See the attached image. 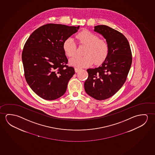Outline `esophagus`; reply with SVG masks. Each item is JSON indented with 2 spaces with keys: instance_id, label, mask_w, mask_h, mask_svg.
Returning a JSON list of instances; mask_svg holds the SVG:
<instances>
[{
  "instance_id": "esophagus-1",
  "label": "esophagus",
  "mask_w": 155,
  "mask_h": 155,
  "mask_svg": "<svg viewBox=\"0 0 155 155\" xmlns=\"http://www.w3.org/2000/svg\"><path fill=\"white\" fill-rule=\"evenodd\" d=\"M80 70H81V68H77V67L74 68V70H75L76 72H78Z\"/></svg>"
}]
</instances>
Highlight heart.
<instances>
[{"label":"heart","instance_id":"obj_1","mask_svg":"<svg viewBox=\"0 0 155 155\" xmlns=\"http://www.w3.org/2000/svg\"><path fill=\"white\" fill-rule=\"evenodd\" d=\"M79 43L86 45L83 56L76 55L71 58L69 63L70 65L77 68L90 66L93 62L99 64L107 57L108 52V45L104 39L99 38V36L91 31L85 30L79 33L76 36ZM63 50L65 54L71 57L76 50V44L74 39L68 38L64 41Z\"/></svg>","mask_w":155,"mask_h":155}]
</instances>
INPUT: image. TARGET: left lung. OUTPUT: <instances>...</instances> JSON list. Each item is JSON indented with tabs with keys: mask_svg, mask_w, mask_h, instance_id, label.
Masks as SVG:
<instances>
[{
	"mask_svg": "<svg viewBox=\"0 0 155 155\" xmlns=\"http://www.w3.org/2000/svg\"><path fill=\"white\" fill-rule=\"evenodd\" d=\"M94 31L106 39L108 52L99 67L87 70L88 76L84 83L86 93L98 100L111 97L126 81L132 63L131 49L126 38L106 25L94 26Z\"/></svg>",
	"mask_w": 155,
	"mask_h": 155,
	"instance_id": "8db88e82",
	"label": "left lung"
}]
</instances>
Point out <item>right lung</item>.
<instances>
[{
  "instance_id": "right-lung-1",
  "label": "right lung",
  "mask_w": 155,
  "mask_h": 155,
  "mask_svg": "<svg viewBox=\"0 0 155 155\" xmlns=\"http://www.w3.org/2000/svg\"><path fill=\"white\" fill-rule=\"evenodd\" d=\"M79 28V26L47 24L36 29L27 40L22 53L25 77L41 98L55 100L65 93L75 72L67 65L68 60L63 45Z\"/></svg>"
}]
</instances>
